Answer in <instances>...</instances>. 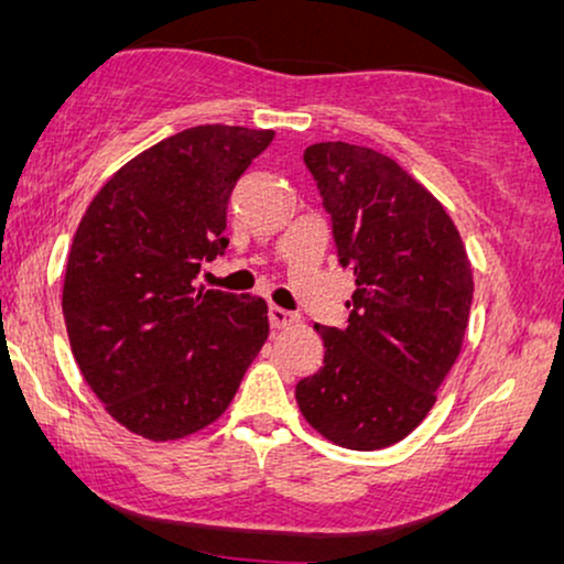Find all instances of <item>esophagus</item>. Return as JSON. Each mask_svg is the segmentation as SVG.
Masks as SVG:
<instances>
[{
  "mask_svg": "<svg viewBox=\"0 0 564 564\" xmlns=\"http://www.w3.org/2000/svg\"><path fill=\"white\" fill-rule=\"evenodd\" d=\"M269 322L274 329H288V326L297 324V316L290 314V311L280 308V305H269Z\"/></svg>",
  "mask_w": 564,
  "mask_h": 564,
  "instance_id": "obj_1",
  "label": "esophagus"
}]
</instances>
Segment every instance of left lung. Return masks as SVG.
<instances>
[{
  "mask_svg": "<svg viewBox=\"0 0 564 564\" xmlns=\"http://www.w3.org/2000/svg\"><path fill=\"white\" fill-rule=\"evenodd\" d=\"M303 162L356 293L345 329L314 324L324 366L297 381V408L339 447H389L426 419L460 356L474 269L444 206L394 159L329 141Z\"/></svg>",
  "mask_w": 564,
  "mask_h": 564,
  "instance_id": "obj_1",
  "label": "left lung"
}]
</instances>
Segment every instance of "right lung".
Here are the masks:
<instances>
[{
    "label": "right lung",
    "instance_id": "right-lung-1",
    "mask_svg": "<svg viewBox=\"0 0 564 564\" xmlns=\"http://www.w3.org/2000/svg\"><path fill=\"white\" fill-rule=\"evenodd\" d=\"M274 130L198 124L122 164L69 246L62 314L69 350L112 419L149 442L225 413L267 343V303L196 288L225 253L227 200Z\"/></svg>",
    "mask_w": 564,
    "mask_h": 564
}]
</instances>
